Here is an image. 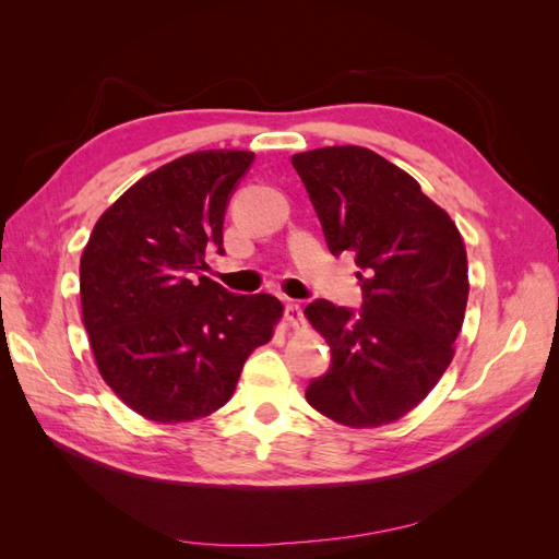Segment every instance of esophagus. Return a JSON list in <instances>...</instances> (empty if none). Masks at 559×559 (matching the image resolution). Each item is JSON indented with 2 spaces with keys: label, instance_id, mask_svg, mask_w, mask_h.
Listing matches in <instances>:
<instances>
[{
  "label": "esophagus",
  "instance_id": "obj_1",
  "mask_svg": "<svg viewBox=\"0 0 559 559\" xmlns=\"http://www.w3.org/2000/svg\"><path fill=\"white\" fill-rule=\"evenodd\" d=\"M284 317H286V324H289V326L296 329V331L306 326V317H302V310H300L298 302H286Z\"/></svg>",
  "mask_w": 559,
  "mask_h": 559
}]
</instances>
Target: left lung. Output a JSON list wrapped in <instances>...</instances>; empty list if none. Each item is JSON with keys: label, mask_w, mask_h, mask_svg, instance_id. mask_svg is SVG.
Masks as SVG:
<instances>
[{"label": "left lung", "mask_w": 559, "mask_h": 559, "mask_svg": "<svg viewBox=\"0 0 559 559\" xmlns=\"http://www.w3.org/2000/svg\"><path fill=\"white\" fill-rule=\"evenodd\" d=\"M333 257L352 251L361 317L314 300L306 317L331 347L306 399L337 425L368 429L408 415L443 378L468 300L466 247L450 214L401 167L364 146L292 158Z\"/></svg>", "instance_id": "1"}]
</instances>
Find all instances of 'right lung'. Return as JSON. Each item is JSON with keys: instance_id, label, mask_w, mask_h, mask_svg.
<instances>
[{"instance_id": "1", "label": "right lung", "mask_w": 559, "mask_h": 559, "mask_svg": "<svg viewBox=\"0 0 559 559\" xmlns=\"http://www.w3.org/2000/svg\"><path fill=\"white\" fill-rule=\"evenodd\" d=\"M251 151L210 148L148 173L97 218L81 253V319L99 376L128 408L177 425L228 403L284 306L202 275Z\"/></svg>"}]
</instances>
